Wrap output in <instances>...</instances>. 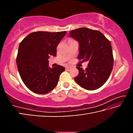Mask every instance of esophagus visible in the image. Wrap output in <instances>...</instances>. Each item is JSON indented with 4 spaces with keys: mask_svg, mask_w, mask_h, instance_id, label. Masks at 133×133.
I'll list each match as a JSON object with an SVG mask.
<instances>
[{
    "mask_svg": "<svg viewBox=\"0 0 133 133\" xmlns=\"http://www.w3.org/2000/svg\"><path fill=\"white\" fill-rule=\"evenodd\" d=\"M71 67H70V66H67V67H66V70H70L71 69Z\"/></svg>",
    "mask_w": 133,
    "mask_h": 133,
    "instance_id": "obj_1",
    "label": "esophagus"
}]
</instances>
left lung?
<instances>
[{
	"mask_svg": "<svg viewBox=\"0 0 133 133\" xmlns=\"http://www.w3.org/2000/svg\"><path fill=\"white\" fill-rule=\"evenodd\" d=\"M70 36L79 44L78 59L88 62L85 70L76 67L79 73L76 82L88 90L100 88L109 78L114 64L110 41L100 31L85 28L71 30Z\"/></svg>",
	"mask_w": 133,
	"mask_h": 133,
	"instance_id": "8db88e82",
	"label": "left lung"
}]
</instances>
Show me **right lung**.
I'll use <instances>...</instances> for the list:
<instances>
[{"mask_svg": "<svg viewBox=\"0 0 133 133\" xmlns=\"http://www.w3.org/2000/svg\"><path fill=\"white\" fill-rule=\"evenodd\" d=\"M66 31H37L28 35L20 43L16 58L18 71L24 84L35 93L46 94L55 88L65 68L49 66L50 56H56V48Z\"/></svg>", "mask_w": 133, "mask_h": 133, "instance_id": "right-lung-1", "label": "right lung"}]
</instances>
